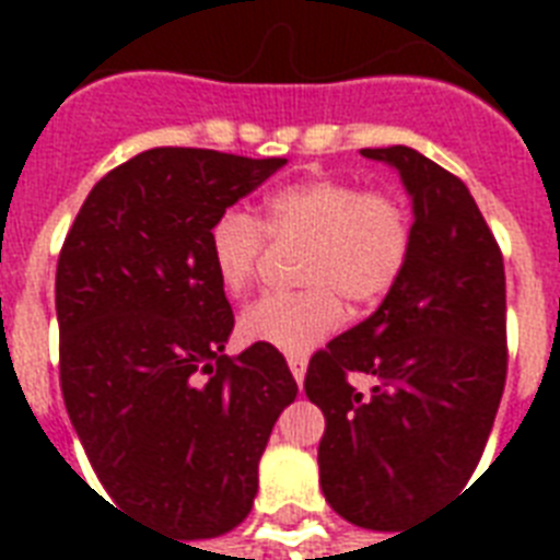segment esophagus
I'll return each instance as SVG.
<instances>
[{
    "mask_svg": "<svg viewBox=\"0 0 560 560\" xmlns=\"http://www.w3.org/2000/svg\"><path fill=\"white\" fill-rule=\"evenodd\" d=\"M288 366H290V372H293V377H296L299 386H302V383H305L307 360L305 358H288Z\"/></svg>",
    "mask_w": 560,
    "mask_h": 560,
    "instance_id": "1",
    "label": "esophagus"
}]
</instances>
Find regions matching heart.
I'll return each mask as SVG.
<instances>
[{
	"label": "heart",
	"instance_id": "1",
	"mask_svg": "<svg viewBox=\"0 0 560 560\" xmlns=\"http://www.w3.org/2000/svg\"><path fill=\"white\" fill-rule=\"evenodd\" d=\"M267 226L281 241H305L299 279L305 290L267 293L241 314L244 340L305 354L337 331L349 299L372 305L398 281L409 255V214L389 191H363L342 177L293 183L267 202ZM267 226L229 206L211 223L209 249L226 293H244L261 261Z\"/></svg>",
	"mask_w": 560,
	"mask_h": 560
}]
</instances>
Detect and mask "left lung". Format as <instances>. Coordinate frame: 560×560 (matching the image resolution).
<instances>
[{
	"instance_id": "1",
	"label": "left lung",
	"mask_w": 560,
	"mask_h": 560,
	"mask_svg": "<svg viewBox=\"0 0 560 560\" xmlns=\"http://www.w3.org/2000/svg\"><path fill=\"white\" fill-rule=\"evenodd\" d=\"M412 200L409 255L381 307L316 351L319 482L340 517L398 532L477 468L505 386L503 255L468 186L407 144L363 148ZM372 373L362 398L345 377Z\"/></svg>"
}]
</instances>
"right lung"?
<instances>
[{
    "mask_svg": "<svg viewBox=\"0 0 560 560\" xmlns=\"http://www.w3.org/2000/svg\"><path fill=\"white\" fill-rule=\"evenodd\" d=\"M288 160L153 148L95 183L63 241L55 305L66 412L125 509L188 540L253 509L296 381L279 351L226 354L235 316L211 264L218 214Z\"/></svg>",
    "mask_w": 560,
    "mask_h": 560,
    "instance_id": "obj_1",
    "label": "right lung"
}]
</instances>
